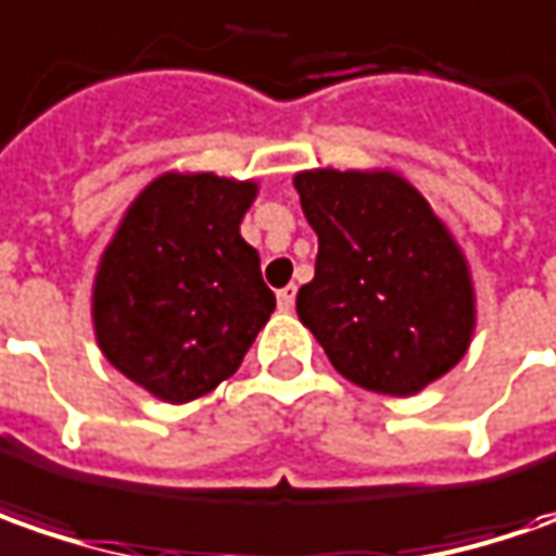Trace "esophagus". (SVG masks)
Returning a JSON list of instances; mask_svg holds the SVG:
<instances>
[{
    "instance_id": "34e87169",
    "label": "esophagus",
    "mask_w": 556,
    "mask_h": 556,
    "mask_svg": "<svg viewBox=\"0 0 556 556\" xmlns=\"http://www.w3.org/2000/svg\"><path fill=\"white\" fill-rule=\"evenodd\" d=\"M295 286H286V289H279L277 301H279V311H292L295 307Z\"/></svg>"
}]
</instances>
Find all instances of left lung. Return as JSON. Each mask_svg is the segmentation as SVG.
<instances>
[{
  "mask_svg": "<svg viewBox=\"0 0 556 556\" xmlns=\"http://www.w3.org/2000/svg\"><path fill=\"white\" fill-rule=\"evenodd\" d=\"M314 227V279L298 289V319L348 381L412 396L468 354L477 298L446 224L391 168L298 172Z\"/></svg>",
  "mask_w": 556,
  "mask_h": 556,
  "instance_id": "obj_1",
  "label": "left lung"
}]
</instances>
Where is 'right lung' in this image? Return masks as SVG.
I'll return each mask as SVG.
<instances>
[{
	"label": "right lung",
	"mask_w": 556,
	"mask_h": 556,
	"mask_svg": "<svg viewBox=\"0 0 556 556\" xmlns=\"http://www.w3.org/2000/svg\"><path fill=\"white\" fill-rule=\"evenodd\" d=\"M255 181L165 172L128 205L101 255L91 319L101 354L165 403H190L240 369L277 298L240 237Z\"/></svg>",
	"instance_id": "add662e5"
}]
</instances>
